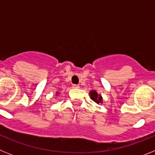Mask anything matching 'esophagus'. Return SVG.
<instances>
[{
    "mask_svg": "<svg viewBox=\"0 0 155 155\" xmlns=\"http://www.w3.org/2000/svg\"><path fill=\"white\" fill-rule=\"evenodd\" d=\"M72 87H73V88H78L79 86L78 85V84H73V85H72Z\"/></svg>",
    "mask_w": 155,
    "mask_h": 155,
    "instance_id": "1",
    "label": "esophagus"
}]
</instances>
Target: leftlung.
Masks as SVG:
<instances>
[{
    "mask_svg": "<svg viewBox=\"0 0 155 155\" xmlns=\"http://www.w3.org/2000/svg\"><path fill=\"white\" fill-rule=\"evenodd\" d=\"M89 95L91 99L93 100L94 102H96L97 104L102 103V97L101 96V94H98L96 91H94V90L91 91Z\"/></svg>",
    "mask_w": 155,
    "mask_h": 155,
    "instance_id": "obj_1",
    "label": "left lung"
}]
</instances>
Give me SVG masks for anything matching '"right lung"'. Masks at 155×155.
Listing matches in <instances>:
<instances>
[{
  "label": "right lung",
  "mask_w": 155,
  "mask_h": 155,
  "mask_svg": "<svg viewBox=\"0 0 155 155\" xmlns=\"http://www.w3.org/2000/svg\"><path fill=\"white\" fill-rule=\"evenodd\" d=\"M57 93H58V92H57Z\"/></svg>",
  "instance_id": "obj_1"
}]
</instances>
